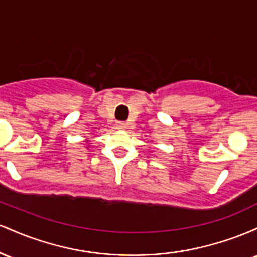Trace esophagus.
Wrapping results in <instances>:
<instances>
[{"mask_svg":"<svg viewBox=\"0 0 257 257\" xmlns=\"http://www.w3.org/2000/svg\"><path fill=\"white\" fill-rule=\"evenodd\" d=\"M117 129H119V131H123V129L126 128V123L125 122H117Z\"/></svg>","mask_w":257,"mask_h":257,"instance_id":"1","label":"esophagus"}]
</instances>
